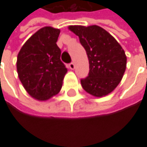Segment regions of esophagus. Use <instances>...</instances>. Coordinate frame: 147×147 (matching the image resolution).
Instances as JSON below:
<instances>
[{"mask_svg":"<svg viewBox=\"0 0 147 147\" xmlns=\"http://www.w3.org/2000/svg\"><path fill=\"white\" fill-rule=\"evenodd\" d=\"M69 67L70 69H75V63H69Z\"/></svg>","mask_w":147,"mask_h":147,"instance_id":"1","label":"esophagus"}]
</instances>
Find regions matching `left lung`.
I'll return each mask as SVG.
<instances>
[{"instance_id":"1","label":"left lung","mask_w":147,"mask_h":147,"mask_svg":"<svg viewBox=\"0 0 147 147\" xmlns=\"http://www.w3.org/2000/svg\"><path fill=\"white\" fill-rule=\"evenodd\" d=\"M78 36L89 60L88 77L81 79L84 90L94 97L112 92L121 82L126 69L127 57L116 39L98 25H69Z\"/></svg>"}]
</instances>
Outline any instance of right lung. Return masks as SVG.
I'll list each match as a JSON object with an SVG mask.
<instances>
[{
  "instance_id": "add662e5",
  "label": "right lung",
  "mask_w": 147,
  "mask_h": 147,
  "mask_svg": "<svg viewBox=\"0 0 147 147\" xmlns=\"http://www.w3.org/2000/svg\"><path fill=\"white\" fill-rule=\"evenodd\" d=\"M60 30L45 26L27 39L18 55L16 69L25 91L37 100H47L63 86L67 73L56 42Z\"/></svg>"
}]
</instances>
